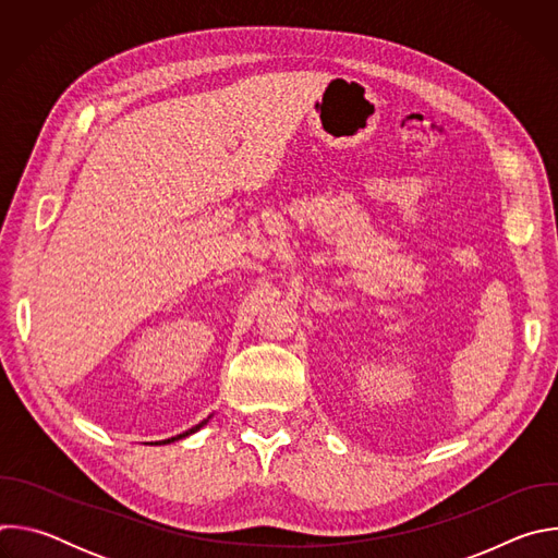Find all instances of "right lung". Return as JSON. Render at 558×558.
<instances>
[{
    "label": "right lung",
    "instance_id": "right-lung-1",
    "mask_svg": "<svg viewBox=\"0 0 558 558\" xmlns=\"http://www.w3.org/2000/svg\"><path fill=\"white\" fill-rule=\"evenodd\" d=\"M209 420H211V415H209V417H207V420H203V422H201V424H196V426H192V428H190V430H185V433H181V435H177V437H170V439H163V441H154V446H163V444H172V441H179V439H185V437H190V435H194V433H196V430H201V428H203V426H205V424H207V422H209Z\"/></svg>",
    "mask_w": 558,
    "mask_h": 558
}]
</instances>
